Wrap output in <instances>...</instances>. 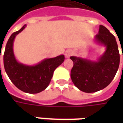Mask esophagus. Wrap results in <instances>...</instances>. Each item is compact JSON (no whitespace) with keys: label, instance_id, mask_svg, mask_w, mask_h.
Segmentation results:
<instances>
[{"label":"esophagus","instance_id":"esophagus-1","mask_svg":"<svg viewBox=\"0 0 123 123\" xmlns=\"http://www.w3.org/2000/svg\"><path fill=\"white\" fill-rule=\"evenodd\" d=\"M72 50H70V49H68L65 52V56H66V58H69L70 56H71L72 55Z\"/></svg>","mask_w":123,"mask_h":123}]
</instances>
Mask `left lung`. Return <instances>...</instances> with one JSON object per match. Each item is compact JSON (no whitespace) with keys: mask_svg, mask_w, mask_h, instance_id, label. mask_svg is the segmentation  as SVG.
I'll return each mask as SVG.
<instances>
[{"mask_svg":"<svg viewBox=\"0 0 123 123\" xmlns=\"http://www.w3.org/2000/svg\"><path fill=\"white\" fill-rule=\"evenodd\" d=\"M95 39L106 47L98 61L70 56L74 63L70 72L72 82L84 92L93 93L104 89L113 80L119 67L120 55L115 36L100 25Z\"/></svg>","mask_w":123,"mask_h":123,"instance_id":"1","label":"left lung"}]
</instances>
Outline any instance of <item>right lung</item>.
<instances>
[{"label": "right lung", "mask_w": 123, "mask_h": 123, "mask_svg": "<svg viewBox=\"0 0 123 123\" xmlns=\"http://www.w3.org/2000/svg\"><path fill=\"white\" fill-rule=\"evenodd\" d=\"M25 26L24 25L20 30L13 33L8 39L3 57L4 67L8 76L19 90L28 93H37L47 88L55 70L64 62V56L61 55L44 59L33 66L18 62L14 55L13 43L16 36Z\"/></svg>", "instance_id": "1"}]
</instances>
